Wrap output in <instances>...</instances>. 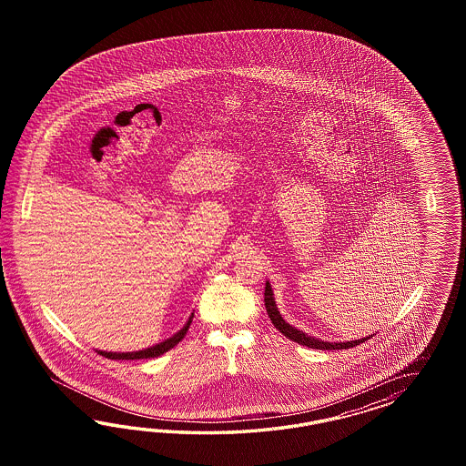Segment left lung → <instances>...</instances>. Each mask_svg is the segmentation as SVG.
Segmentation results:
<instances>
[{"instance_id": "left-lung-1", "label": "left lung", "mask_w": 466, "mask_h": 466, "mask_svg": "<svg viewBox=\"0 0 466 466\" xmlns=\"http://www.w3.org/2000/svg\"><path fill=\"white\" fill-rule=\"evenodd\" d=\"M265 308H267V312H268L271 323L282 333L283 337L296 341L299 345H306V347H309V349H318V350H343V349L357 347V345H360V343H364L366 339H370V337H366V339H352V341H343V343H329V341H321V339H312L309 335L299 331L294 326L289 325V323L283 319L282 316H280V312L277 309V304H275V299H273L271 285H269L268 282H267V287H265Z\"/></svg>"}]
</instances>
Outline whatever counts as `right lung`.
I'll list each match as a JSON object with an SVG mask.
<instances>
[{
	"label": "right lung",
	"instance_id": "add662e5",
	"mask_svg": "<svg viewBox=\"0 0 466 466\" xmlns=\"http://www.w3.org/2000/svg\"><path fill=\"white\" fill-rule=\"evenodd\" d=\"M191 319H193V318H189V321L184 325L183 329H181V331H177L174 337H170L169 339H166V341H162V343H158V345H154V347H150V349L140 350V352L113 353L100 352V350H97V353L104 355L106 359H111V360H138V359H154V357H158V355H162V353L169 352L170 349H174V347H176V345H177V343L186 337V333H187V329H189V325H191Z\"/></svg>",
	"mask_w": 466,
	"mask_h": 466
}]
</instances>
